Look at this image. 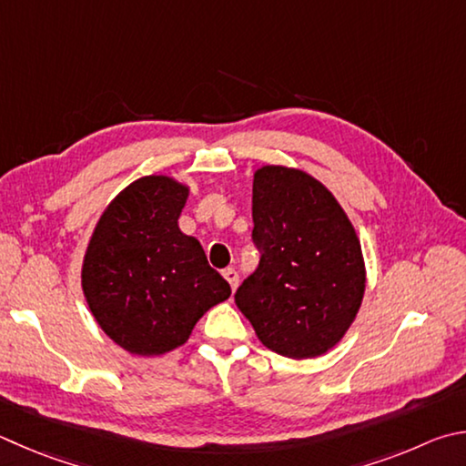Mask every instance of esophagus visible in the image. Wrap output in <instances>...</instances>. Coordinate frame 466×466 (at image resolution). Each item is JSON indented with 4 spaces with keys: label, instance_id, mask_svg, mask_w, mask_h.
I'll return each mask as SVG.
<instances>
[{
    "label": "esophagus",
    "instance_id": "obj_1",
    "mask_svg": "<svg viewBox=\"0 0 466 466\" xmlns=\"http://www.w3.org/2000/svg\"><path fill=\"white\" fill-rule=\"evenodd\" d=\"M224 277H226V281L230 283L232 291H236V287H238V281H240V277H238V273H236V268H224Z\"/></svg>",
    "mask_w": 466,
    "mask_h": 466
}]
</instances>
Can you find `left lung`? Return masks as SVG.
I'll return each mask as SVG.
<instances>
[{"instance_id": "obj_1", "label": "left lung", "mask_w": 466, "mask_h": 466, "mask_svg": "<svg viewBox=\"0 0 466 466\" xmlns=\"http://www.w3.org/2000/svg\"><path fill=\"white\" fill-rule=\"evenodd\" d=\"M252 222L260 262L236 291V306L267 349L321 357L342 340L365 295L354 226L318 179L281 165L255 171Z\"/></svg>"}]
</instances>
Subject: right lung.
Instances as JSON below:
<instances>
[{
  "label": "right lung",
  "instance_id": "1",
  "mask_svg": "<svg viewBox=\"0 0 466 466\" xmlns=\"http://www.w3.org/2000/svg\"><path fill=\"white\" fill-rule=\"evenodd\" d=\"M187 198L173 177H140L109 201L91 234L83 295L99 328L130 354L158 357L185 344L232 293L199 240L179 230Z\"/></svg>",
  "mask_w": 466,
  "mask_h": 466
}]
</instances>
